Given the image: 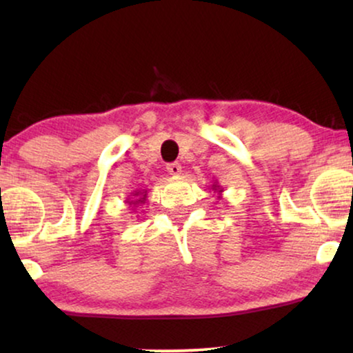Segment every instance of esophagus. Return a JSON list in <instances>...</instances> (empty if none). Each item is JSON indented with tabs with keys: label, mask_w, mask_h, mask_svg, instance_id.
<instances>
[{
	"label": "esophagus",
	"mask_w": 353,
	"mask_h": 353,
	"mask_svg": "<svg viewBox=\"0 0 353 353\" xmlns=\"http://www.w3.org/2000/svg\"><path fill=\"white\" fill-rule=\"evenodd\" d=\"M167 172L170 173L173 176H178L181 173V165L178 162H173V163H168L167 165Z\"/></svg>",
	"instance_id": "1"
}]
</instances>
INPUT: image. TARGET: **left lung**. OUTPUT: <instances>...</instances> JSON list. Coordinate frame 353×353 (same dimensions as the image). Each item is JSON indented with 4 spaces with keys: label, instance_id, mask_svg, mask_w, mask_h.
Segmentation results:
<instances>
[{
    "label": "left lung",
    "instance_id": "obj_1",
    "mask_svg": "<svg viewBox=\"0 0 353 353\" xmlns=\"http://www.w3.org/2000/svg\"><path fill=\"white\" fill-rule=\"evenodd\" d=\"M212 191L216 192V194H219L216 197H219V199H220V197H221V192H223V188H220V186H219V183L215 181L214 185H212Z\"/></svg>",
    "mask_w": 353,
    "mask_h": 353
}]
</instances>
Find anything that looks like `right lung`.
Listing matches in <instances>:
<instances>
[{
  "label": "right lung",
  "mask_w": 353,
  "mask_h": 353,
  "mask_svg": "<svg viewBox=\"0 0 353 353\" xmlns=\"http://www.w3.org/2000/svg\"><path fill=\"white\" fill-rule=\"evenodd\" d=\"M130 196H133V197H127V201H125V202H127L128 205H133V209H134V207L143 205L144 202H146L148 191H146V190H143V191H133Z\"/></svg>",
  "instance_id": "obj_1"
}]
</instances>
